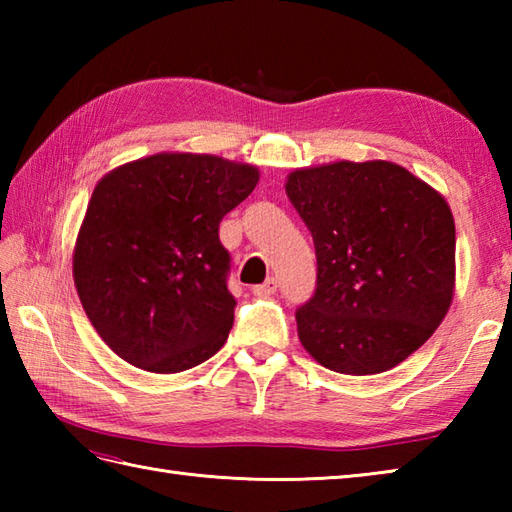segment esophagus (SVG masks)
<instances>
[{
    "label": "esophagus",
    "instance_id": "34e87169",
    "mask_svg": "<svg viewBox=\"0 0 512 512\" xmlns=\"http://www.w3.org/2000/svg\"><path fill=\"white\" fill-rule=\"evenodd\" d=\"M277 292V279L275 277H268L264 284H259V286H253V295L255 297H270V295H275Z\"/></svg>",
    "mask_w": 512,
    "mask_h": 512
}]
</instances>
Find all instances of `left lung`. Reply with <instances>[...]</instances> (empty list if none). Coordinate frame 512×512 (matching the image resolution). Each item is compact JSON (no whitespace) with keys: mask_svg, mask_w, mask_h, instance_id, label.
I'll return each mask as SVG.
<instances>
[{"mask_svg":"<svg viewBox=\"0 0 512 512\" xmlns=\"http://www.w3.org/2000/svg\"><path fill=\"white\" fill-rule=\"evenodd\" d=\"M286 193L317 250V290L297 310L301 345L319 365L350 376L405 361L453 301L447 200L387 160L297 169Z\"/></svg>","mask_w":512,"mask_h":512,"instance_id":"1","label":"left lung"}]
</instances>
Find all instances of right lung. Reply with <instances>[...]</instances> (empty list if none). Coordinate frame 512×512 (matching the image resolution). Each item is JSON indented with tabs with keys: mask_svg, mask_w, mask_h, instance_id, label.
Instances as JSON below:
<instances>
[{
	"mask_svg": "<svg viewBox=\"0 0 512 512\" xmlns=\"http://www.w3.org/2000/svg\"><path fill=\"white\" fill-rule=\"evenodd\" d=\"M259 169L209 154H154L94 187L72 255L94 330L129 365L176 374L211 358L233 328L222 217Z\"/></svg>",
	"mask_w": 512,
	"mask_h": 512,
	"instance_id": "obj_1",
	"label": "right lung"
}]
</instances>
